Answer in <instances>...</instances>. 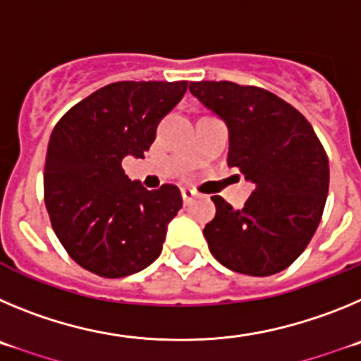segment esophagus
Wrapping results in <instances>:
<instances>
[{"label": "esophagus", "mask_w": 361, "mask_h": 361, "mask_svg": "<svg viewBox=\"0 0 361 361\" xmlns=\"http://www.w3.org/2000/svg\"><path fill=\"white\" fill-rule=\"evenodd\" d=\"M194 196H196V190H192V188H181V197H183L185 203H188Z\"/></svg>", "instance_id": "34e87169"}]
</instances>
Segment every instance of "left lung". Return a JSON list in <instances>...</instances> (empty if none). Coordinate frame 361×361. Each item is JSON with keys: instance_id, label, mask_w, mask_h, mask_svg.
Segmentation results:
<instances>
[{"instance_id": "left-lung-1", "label": "left lung", "mask_w": 361, "mask_h": 361, "mask_svg": "<svg viewBox=\"0 0 361 361\" xmlns=\"http://www.w3.org/2000/svg\"><path fill=\"white\" fill-rule=\"evenodd\" d=\"M190 93L230 129L228 165L255 190L233 210L214 196L203 235L214 257L237 274L268 277L293 264L318 228L329 190V160L306 116L259 86L190 82Z\"/></svg>"}]
</instances>
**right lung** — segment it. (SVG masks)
Returning <instances> with one entry per match:
<instances>
[{
  "instance_id": "add662e5",
  "label": "right lung",
  "mask_w": 361,
  "mask_h": 361,
  "mask_svg": "<svg viewBox=\"0 0 361 361\" xmlns=\"http://www.w3.org/2000/svg\"><path fill=\"white\" fill-rule=\"evenodd\" d=\"M187 80L100 87L55 124L44 161V204L73 261L104 279L136 274L161 253L169 221L181 209L176 185L147 190L122 169L144 158L160 120L181 100Z\"/></svg>"
}]
</instances>
